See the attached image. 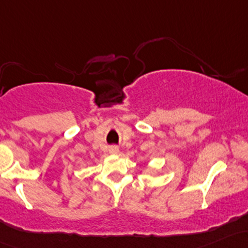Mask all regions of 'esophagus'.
I'll return each instance as SVG.
<instances>
[{
    "label": "esophagus",
    "instance_id": "1",
    "mask_svg": "<svg viewBox=\"0 0 248 248\" xmlns=\"http://www.w3.org/2000/svg\"><path fill=\"white\" fill-rule=\"evenodd\" d=\"M108 152H109L110 154L116 155L119 153V148L116 146H111V147H109V149H108Z\"/></svg>",
    "mask_w": 248,
    "mask_h": 248
}]
</instances>
